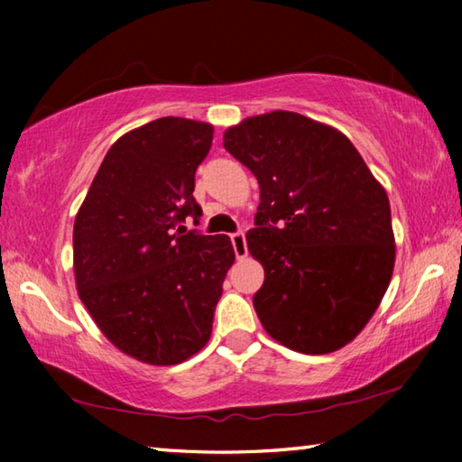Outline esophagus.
<instances>
[{
	"label": "esophagus",
	"mask_w": 462,
	"mask_h": 462,
	"mask_svg": "<svg viewBox=\"0 0 462 462\" xmlns=\"http://www.w3.org/2000/svg\"><path fill=\"white\" fill-rule=\"evenodd\" d=\"M230 240H232L234 253H236L238 259H246V254H248V248H246V238H245V232H236V234H232Z\"/></svg>",
	"instance_id": "1"
}]
</instances>
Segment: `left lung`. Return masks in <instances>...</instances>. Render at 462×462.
Wrapping results in <instances>:
<instances>
[{
  "instance_id": "obj_1",
  "label": "left lung",
  "mask_w": 462,
  "mask_h": 462,
  "mask_svg": "<svg viewBox=\"0 0 462 462\" xmlns=\"http://www.w3.org/2000/svg\"><path fill=\"white\" fill-rule=\"evenodd\" d=\"M224 148L261 187L248 253L264 269L253 303L273 340L303 355L353 342L385 295L395 264L389 198L353 143L308 116H253Z\"/></svg>"
}]
</instances>
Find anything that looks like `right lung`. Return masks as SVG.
Returning <instances> with one entry per match:
<instances>
[{"label": "right lung", "instance_id": "right-lung-1", "mask_svg": "<svg viewBox=\"0 0 462 462\" xmlns=\"http://www.w3.org/2000/svg\"><path fill=\"white\" fill-rule=\"evenodd\" d=\"M214 126L159 118L109 146L75 217L77 293L101 334L140 363L187 361L212 336L216 303L232 267L224 234L187 232L198 222L195 171Z\"/></svg>", "mask_w": 462, "mask_h": 462}]
</instances>
